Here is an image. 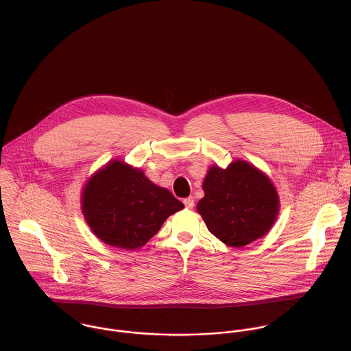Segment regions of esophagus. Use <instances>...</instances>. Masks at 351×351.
<instances>
[{
    "instance_id": "obj_1",
    "label": "esophagus",
    "mask_w": 351,
    "mask_h": 351,
    "mask_svg": "<svg viewBox=\"0 0 351 351\" xmlns=\"http://www.w3.org/2000/svg\"><path fill=\"white\" fill-rule=\"evenodd\" d=\"M183 203H184V206H186L187 208H193V206H195V200H193V197H192V196L186 197V199L183 200Z\"/></svg>"
}]
</instances>
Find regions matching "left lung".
Here are the masks:
<instances>
[{"label":"left lung","instance_id":"1","mask_svg":"<svg viewBox=\"0 0 351 351\" xmlns=\"http://www.w3.org/2000/svg\"><path fill=\"white\" fill-rule=\"evenodd\" d=\"M196 210L219 241L241 248L265 237L279 213V196L267 175L244 160L226 169L213 165Z\"/></svg>","mask_w":351,"mask_h":351}]
</instances>
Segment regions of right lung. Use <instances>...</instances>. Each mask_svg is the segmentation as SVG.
Segmentation results:
<instances>
[{
    "label": "right lung",
    "instance_id": "obj_1",
    "mask_svg": "<svg viewBox=\"0 0 351 351\" xmlns=\"http://www.w3.org/2000/svg\"><path fill=\"white\" fill-rule=\"evenodd\" d=\"M184 208L167 189L140 168L109 162L86 182L81 210L93 234L109 245L136 250L160 230L165 219Z\"/></svg>",
    "mask_w": 351,
    "mask_h": 351
}]
</instances>
